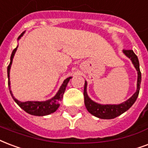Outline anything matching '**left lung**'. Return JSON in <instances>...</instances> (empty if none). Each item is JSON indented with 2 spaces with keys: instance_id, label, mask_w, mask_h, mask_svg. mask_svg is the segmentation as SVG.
<instances>
[{
  "instance_id": "obj_1",
  "label": "left lung",
  "mask_w": 148,
  "mask_h": 148,
  "mask_svg": "<svg viewBox=\"0 0 148 148\" xmlns=\"http://www.w3.org/2000/svg\"><path fill=\"white\" fill-rule=\"evenodd\" d=\"M124 54L129 57L132 60V63L137 71V92H135L131 98H130L127 101H124L119 105H100L95 102L89 99L86 92L87 82L84 83V105L87 110L95 116L100 118V119H114L119 116L123 112L128 110L130 107L134 105L135 101L137 100L138 95H139L140 88V82H141V73L140 71L139 60L136 54L134 53L132 49H123Z\"/></svg>"
}]
</instances>
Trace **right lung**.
<instances>
[{"label": "right lung", "mask_w": 148, "mask_h": 148, "mask_svg": "<svg viewBox=\"0 0 148 148\" xmlns=\"http://www.w3.org/2000/svg\"><path fill=\"white\" fill-rule=\"evenodd\" d=\"M22 35H23V33H21L19 36L18 39H20L21 36H22ZM17 48H18V47L15 49H14V50L12 51V53H11V61H10V64L8 66V77L9 90H10V88H11L10 87V80H9L10 68H11V65L12 64V60H13V57H14L15 52H16ZM71 78V77L65 79L56 95L53 99L45 101H25V102H21V101H19L18 100H17L13 96L11 90H10V93H11V96H12L13 99L14 100V101L26 112H28L29 114L33 115V116H47V115H49L54 112L56 109L59 108L60 102L61 101L62 99H63V95H64V92H65V89H66V87L67 85V83H68Z\"/></svg>", "instance_id": "obj_1"}]
</instances>
